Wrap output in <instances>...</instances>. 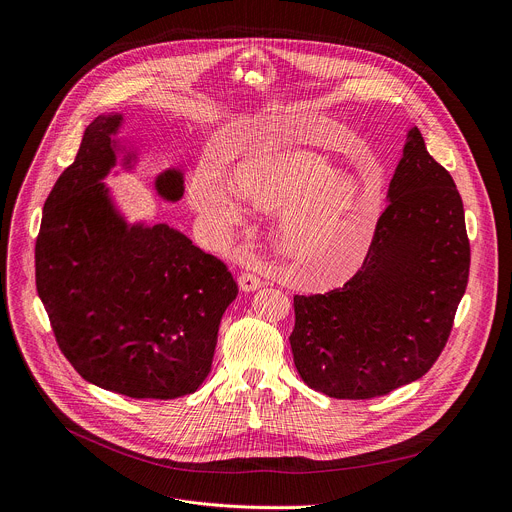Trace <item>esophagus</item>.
I'll list each match as a JSON object with an SVG mask.
<instances>
[{
  "instance_id": "1",
  "label": "esophagus",
  "mask_w": 512,
  "mask_h": 512,
  "mask_svg": "<svg viewBox=\"0 0 512 512\" xmlns=\"http://www.w3.org/2000/svg\"><path fill=\"white\" fill-rule=\"evenodd\" d=\"M239 286L243 292H253V290H259L263 286V282H261V277L255 273H243L239 277Z\"/></svg>"
}]
</instances>
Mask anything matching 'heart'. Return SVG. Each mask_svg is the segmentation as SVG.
Wrapping results in <instances>:
<instances>
[{
  "label": "heart",
  "mask_w": 512,
  "mask_h": 512,
  "mask_svg": "<svg viewBox=\"0 0 512 512\" xmlns=\"http://www.w3.org/2000/svg\"><path fill=\"white\" fill-rule=\"evenodd\" d=\"M232 190L261 212H275V249L298 265L312 284H337L367 255L382 208L353 175H337L331 163L310 151L261 155L243 161L230 177ZM190 204L216 232L241 222V210L224 185L206 171L190 183Z\"/></svg>",
  "instance_id": "1"
}]
</instances>
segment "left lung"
<instances>
[{"label": "left lung", "instance_id": "1", "mask_svg": "<svg viewBox=\"0 0 512 512\" xmlns=\"http://www.w3.org/2000/svg\"><path fill=\"white\" fill-rule=\"evenodd\" d=\"M361 269L337 290L294 296L290 335L304 384L367 400L423 378L441 355L470 275L455 181L416 126Z\"/></svg>", "mask_w": 512, "mask_h": 512}]
</instances>
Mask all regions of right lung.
<instances>
[{"label": "right lung", "mask_w": 512, "mask_h": 512, "mask_svg": "<svg viewBox=\"0 0 512 512\" xmlns=\"http://www.w3.org/2000/svg\"><path fill=\"white\" fill-rule=\"evenodd\" d=\"M122 114H102L81 138L42 208L36 290L59 349L77 374L104 390L173 400L210 374L220 318L239 288L226 265L165 222L128 220L106 175L122 147ZM136 155L126 151L122 165ZM167 202L183 196V173L155 179Z\"/></svg>", "instance_id": "right-lung-1"}]
</instances>
